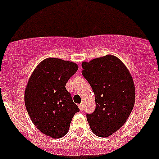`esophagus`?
Wrapping results in <instances>:
<instances>
[{
  "label": "esophagus",
  "instance_id": "esophagus-1",
  "mask_svg": "<svg viewBox=\"0 0 159 159\" xmlns=\"http://www.w3.org/2000/svg\"><path fill=\"white\" fill-rule=\"evenodd\" d=\"M78 107H79L80 109L83 110V108H84V104H83V103L79 104V105H78Z\"/></svg>",
  "mask_w": 159,
  "mask_h": 159
}]
</instances>
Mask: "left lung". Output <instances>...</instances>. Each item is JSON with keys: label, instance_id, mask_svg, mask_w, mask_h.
I'll return each instance as SVG.
<instances>
[{"label": "left lung", "instance_id": "obj_1", "mask_svg": "<svg viewBox=\"0 0 159 159\" xmlns=\"http://www.w3.org/2000/svg\"><path fill=\"white\" fill-rule=\"evenodd\" d=\"M82 75L91 85L96 108L87 120L99 137H108L129 118L135 101L132 76L116 56L108 54L82 62Z\"/></svg>", "mask_w": 159, "mask_h": 159}]
</instances>
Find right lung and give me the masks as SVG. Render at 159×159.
<instances>
[{"label":"right lung","mask_w":159,"mask_h":159,"mask_svg":"<svg viewBox=\"0 0 159 159\" xmlns=\"http://www.w3.org/2000/svg\"><path fill=\"white\" fill-rule=\"evenodd\" d=\"M78 69L74 62L48 57L35 68L26 85L25 106L32 122L53 139L68 133L72 118L79 111L65 89L67 81Z\"/></svg>","instance_id":"obj_1"}]
</instances>
